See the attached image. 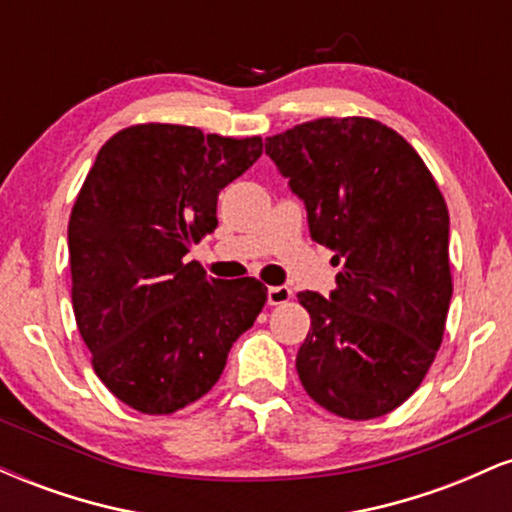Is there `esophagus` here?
<instances>
[{"label":"esophagus","instance_id":"1","mask_svg":"<svg viewBox=\"0 0 512 512\" xmlns=\"http://www.w3.org/2000/svg\"><path fill=\"white\" fill-rule=\"evenodd\" d=\"M291 289L289 286H269L267 289V303L269 305H284L291 301Z\"/></svg>","mask_w":512,"mask_h":512}]
</instances>
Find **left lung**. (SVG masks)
Listing matches in <instances>:
<instances>
[{"instance_id": "1", "label": "left lung", "mask_w": 512, "mask_h": 512, "mask_svg": "<svg viewBox=\"0 0 512 512\" xmlns=\"http://www.w3.org/2000/svg\"><path fill=\"white\" fill-rule=\"evenodd\" d=\"M267 156L339 267L330 298L298 293L310 313L298 378L342 419L390 414L414 395L443 342L448 204L414 146L370 117L303 122L267 137Z\"/></svg>"}]
</instances>
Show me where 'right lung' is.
Listing matches in <instances>:
<instances>
[{
  "label": "right lung",
  "mask_w": 512,
  "mask_h": 512,
  "mask_svg": "<svg viewBox=\"0 0 512 512\" xmlns=\"http://www.w3.org/2000/svg\"><path fill=\"white\" fill-rule=\"evenodd\" d=\"M260 156V137L163 122L120 129L98 151L69 216L72 305L93 370L127 407L163 416L207 395L264 308L262 281L182 260L219 226V192Z\"/></svg>",
  "instance_id": "1"
}]
</instances>
